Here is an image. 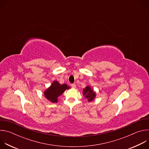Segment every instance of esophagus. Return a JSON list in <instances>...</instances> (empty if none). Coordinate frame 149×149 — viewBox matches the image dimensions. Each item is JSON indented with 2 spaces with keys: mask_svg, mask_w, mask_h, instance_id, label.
Returning a JSON list of instances; mask_svg holds the SVG:
<instances>
[{
  "mask_svg": "<svg viewBox=\"0 0 149 149\" xmlns=\"http://www.w3.org/2000/svg\"><path fill=\"white\" fill-rule=\"evenodd\" d=\"M71 87H72V88H76V85H75V84H72L71 85Z\"/></svg>",
  "mask_w": 149,
  "mask_h": 149,
  "instance_id": "obj_1",
  "label": "esophagus"
}]
</instances>
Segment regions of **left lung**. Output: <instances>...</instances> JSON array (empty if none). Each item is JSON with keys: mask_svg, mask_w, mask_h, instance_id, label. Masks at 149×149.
<instances>
[{"mask_svg": "<svg viewBox=\"0 0 149 149\" xmlns=\"http://www.w3.org/2000/svg\"><path fill=\"white\" fill-rule=\"evenodd\" d=\"M82 94L85 98L88 100V101L91 102L94 101L95 98L96 97V93L94 91L90 86H87L83 89Z\"/></svg>", "mask_w": 149, "mask_h": 149, "instance_id": "8db88e82", "label": "left lung"}]
</instances>
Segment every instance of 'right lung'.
Listing matches in <instances>:
<instances>
[{"mask_svg": "<svg viewBox=\"0 0 149 149\" xmlns=\"http://www.w3.org/2000/svg\"><path fill=\"white\" fill-rule=\"evenodd\" d=\"M70 88L67 84H61L57 81H54L51 86L44 91V97L51 102L56 103L58 101V97L61 95L66 90Z\"/></svg>", "mask_w": 149, "mask_h": 149, "instance_id": "1", "label": "right lung"}]
</instances>
